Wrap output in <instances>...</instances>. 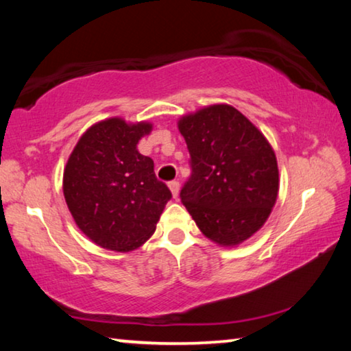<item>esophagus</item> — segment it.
I'll use <instances>...</instances> for the list:
<instances>
[{"label": "esophagus", "instance_id": "obj_1", "mask_svg": "<svg viewBox=\"0 0 351 351\" xmlns=\"http://www.w3.org/2000/svg\"><path fill=\"white\" fill-rule=\"evenodd\" d=\"M169 189L171 195H173V198H178V195H180V182L178 181H170L169 182Z\"/></svg>", "mask_w": 351, "mask_h": 351}]
</instances>
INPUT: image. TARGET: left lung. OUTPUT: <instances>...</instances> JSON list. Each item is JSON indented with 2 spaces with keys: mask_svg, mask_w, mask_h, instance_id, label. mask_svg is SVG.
<instances>
[{
  "mask_svg": "<svg viewBox=\"0 0 351 351\" xmlns=\"http://www.w3.org/2000/svg\"><path fill=\"white\" fill-rule=\"evenodd\" d=\"M192 175L181 201L207 239L234 247L257 232L278 195L277 158L263 133L228 104L182 116Z\"/></svg>",
  "mask_w": 351,
  "mask_h": 351,
  "instance_id": "left-lung-1",
  "label": "left lung"
}]
</instances>
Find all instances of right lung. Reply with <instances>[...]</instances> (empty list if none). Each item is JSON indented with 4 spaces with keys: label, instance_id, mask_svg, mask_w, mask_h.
<instances>
[{
    "label": "right lung",
    "instance_id": "1",
    "mask_svg": "<svg viewBox=\"0 0 351 351\" xmlns=\"http://www.w3.org/2000/svg\"><path fill=\"white\" fill-rule=\"evenodd\" d=\"M150 122L110 117L77 142L63 171V195L75 224L93 243L116 252L134 251L150 239L167 201L153 159L138 152Z\"/></svg>",
    "mask_w": 351,
    "mask_h": 351
}]
</instances>
